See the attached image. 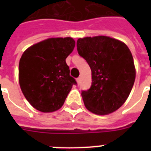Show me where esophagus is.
Instances as JSON below:
<instances>
[{"mask_svg": "<svg viewBox=\"0 0 151 151\" xmlns=\"http://www.w3.org/2000/svg\"><path fill=\"white\" fill-rule=\"evenodd\" d=\"M81 81V77H79V78L77 79V83H78V85H80Z\"/></svg>", "mask_w": 151, "mask_h": 151, "instance_id": "1", "label": "esophagus"}]
</instances>
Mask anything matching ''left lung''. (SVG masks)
<instances>
[{
    "mask_svg": "<svg viewBox=\"0 0 151 151\" xmlns=\"http://www.w3.org/2000/svg\"><path fill=\"white\" fill-rule=\"evenodd\" d=\"M77 47L92 70V86L81 92L85 107L97 115L114 112L128 99L136 79L131 51L107 36L79 38Z\"/></svg>",
    "mask_w": 151,
    "mask_h": 151,
    "instance_id": "left-lung-1",
    "label": "left lung"
}]
</instances>
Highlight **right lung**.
<instances>
[{
  "mask_svg": "<svg viewBox=\"0 0 151 151\" xmlns=\"http://www.w3.org/2000/svg\"><path fill=\"white\" fill-rule=\"evenodd\" d=\"M72 37H52L29 47L19 64V82L25 98L39 111L50 113L63 106L73 85L66 59L73 52Z\"/></svg>",
  "mask_w": 151,
  "mask_h": 151,
  "instance_id": "add662e5",
  "label": "right lung"
}]
</instances>
